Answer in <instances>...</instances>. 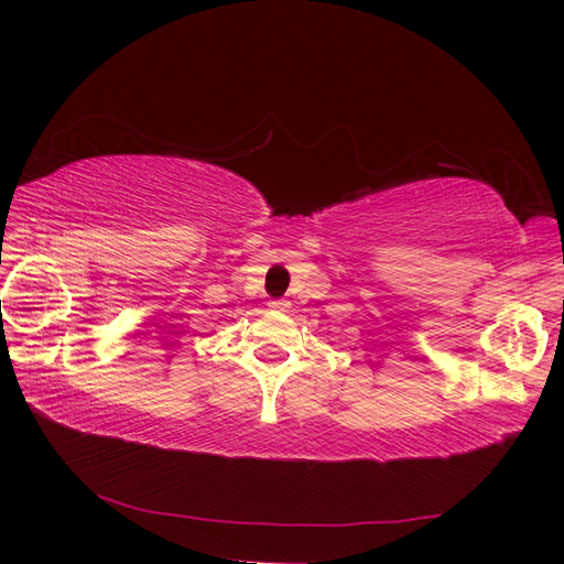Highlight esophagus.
I'll list each match as a JSON object with an SVG mask.
<instances>
[{
  "mask_svg": "<svg viewBox=\"0 0 564 564\" xmlns=\"http://www.w3.org/2000/svg\"><path fill=\"white\" fill-rule=\"evenodd\" d=\"M269 307H271V310H275V313H285V310H289L291 305L285 303V301H271V303H269Z\"/></svg>",
  "mask_w": 564,
  "mask_h": 564,
  "instance_id": "obj_1",
  "label": "esophagus"
}]
</instances>
